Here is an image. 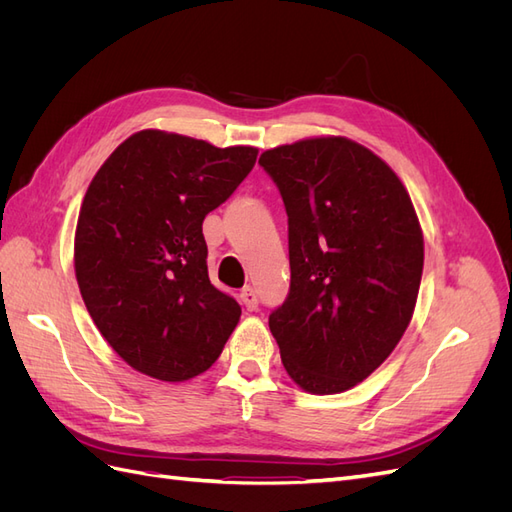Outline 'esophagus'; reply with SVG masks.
<instances>
[{
  "instance_id": "34e87169",
  "label": "esophagus",
  "mask_w": 512,
  "mask_h": 512,
  "mask_svg": "<svg viewBox=\"0 0 512 512\" xmlns=\"http://www.w3.org/2000/svg\"><path fill=\"white\" fill-rule=\"evenodd\" d=\"M241 301H243V305H245L247 312H254V309L258 307L256 290H254V288H250V286H245V288L241 290Z\"/></svg>"
}]
</instances>
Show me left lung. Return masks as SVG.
I'll use <instances>...</instances> for the list:
<instances>
[{
	"instance_id": "1",
	"label": "left lung",
	"mask_w": 512,
	"mask_h": 512,
	"mask_svg": "<svg viewBox=\"0 0 512 512\" xmlns=\"http://www.w3.org/2000/svg\"><path fill=\"white\" fill-rule=\"evenodd\" d=\"M258 164L288 213L290 292L269 329L303 391L344 393L389 359L414 314L425 245L410 194L346 136L280 145Z\"/></svg>"
}]
</instances>
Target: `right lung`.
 I'll list each match as a JSON object with an SVG mask.
<instances>
[{
    "label": "right lung",
    "mask_w": 512,
    "mask_h": 512,
    "mask_svg": "<svg viewBox=\"0 0 512 512\" xmlns=\"http://www.w3.org/2000/svg\"><path fill=\"white\" fill-rule=\"evenodd\" d=\"M256 156V147L141 130L91 179L74 232L76 282L108 346L141 374L190 380L235 331L241 307L209 282L203 220Z\"/></svg>",
    "instance_id": "right-lung-1"
}]
</instances>
